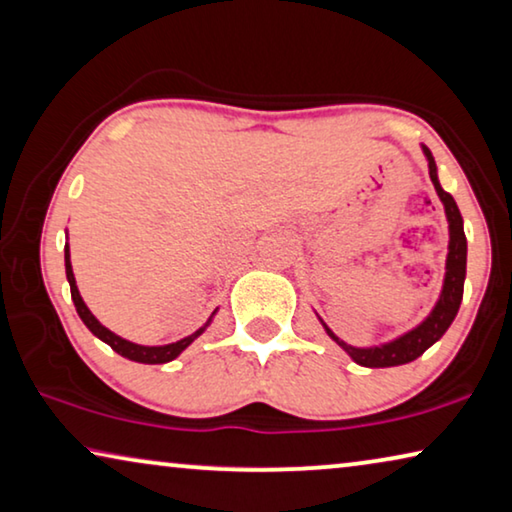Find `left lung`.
<instances>
[{"label": "left lung", "instance_id": "left-lung-1", "mask_svg": "<svg viewBox=\"0 0 512 512\" xmlns=\"http://www.w3.org/2000/svg\"><path fill=\"white\" fill-rule=\"evenodd\" d=\"M423 154L427 158V167H430V179L434 183V190H437L439 200L444 204V211L448 218V236H451V239H448L444 287H441L439 301L434 303L432 312L416 326V329H411L404 335H400V338L384 342V345H377V347L347 345L345 340H340L338 335H335L329 326L319 319L326 333H329V338L338 342V345L345 349V352L352 356L358 365H363V368H393V365H404V363L416 361L425 349H430L434 342L448 331V326L453 324V319L462 303L464 278H467V236H464V227H462V213L457 209L453 195L441 188L439 177H437V163H434L432 151L423 147Z\"/></svg>", "mask_w": 512, "mask_h": 512}]
</instances>
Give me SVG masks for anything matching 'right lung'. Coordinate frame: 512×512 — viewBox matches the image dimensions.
Instances as JSON below:
<instances>
[{
    "label": "right lung",
    "instance_id": "right-lung-1",
    "mask_svg": "<svg viewBox=\"0 0 512 512\" xmlns=\"http://www.w3.org/2000/svg\"><path fill=\"white\" fill-rule=\"evenodd\" d=\"M64 262H66V278H68V285H71V299L75 303V310H78V315L82 322H85L87 329L96 335L98 340H103L105 345H110L114 352L121 354L124 358H131L135 363H149V365H156V363H167V361H174L183 349H186L190 342L195 338H200V335L207 331V326L211 324L213 315H216V310H213V315L209 317V322L200 326L193 335H188V338H181L177 342H170V345H160V347H144V345H135L131 340H124L121 335L112 333L110 329H105V326L98 322V319L91 315V310L87 308V303L82 301V296L78 292V285H75V276H73V266H71V250H68V243L64 246Z\"/></svg>",
    "mask_w": 512,
    "mask_h": 512
}]
</instances>
